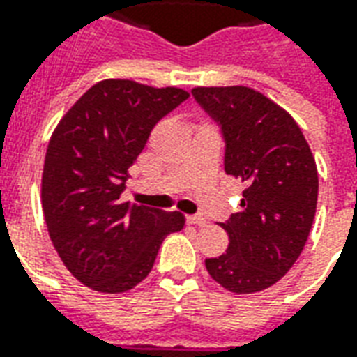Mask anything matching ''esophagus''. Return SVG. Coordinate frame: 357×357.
Wrapping results in <instances>:
<instances>
[{"label":"esophagus","instance_id":"esophagus-1","mask_svg":"<svg viewBox=\"0 0 357 357\" xmlns=\"http://www.w3.org/2000/svg\"><path fill=\"white\" fill-rule=\"evenodd\" d=\"M187 224L199 225V227H202V225H206V220H204L202 216H187Z\"/></svg>","mask_w":357,"mask_h":357}]
</instances>
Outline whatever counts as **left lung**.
<instances>
[{
    "instance_id": "8db88e82",
    "label": "left lung",
    "mask_w": 357,
    "mask_h": 357,
    "mask_svg": "<svg viewBox=\"0 0 357 357\" xmlns=\"http://www.w3.org/2000/svg\"><path fill=\"white\" fill-rule=\"evenodd\" d=\"M222 124L225 174L245 183L241 212L222 224L229 247L206 260L210 277L235 294L275 284L298 260L317 206V166L294 118L247 86L193 88Z\"/></svg>"
}]
</instances>
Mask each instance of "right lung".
I'll list each match as a JSON object with an SVG mask.
<instances>
[{
    "label": "right lung",
    "instance_id": "add662e5",
    "mask_svg": "<svg viewBox=\"0 0 357 357\" xmlns=\"http://www.w3.org/2000/svg\"><path fill=\"white\" fill-rule=\"evenodd\" d=\"M189 97L185 89L133 80L97 82L51 133L42 174L47 233L66 269L105 294L139 284L162 241L185 218L120 201L128 168L155 124Z\"/></svg>",
    "mask_w": 357,
    "mask_h": 357
}]
</instances>
